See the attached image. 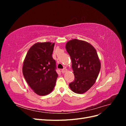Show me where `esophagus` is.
I'll return each mask as SVG.
<instances>
[{"label": "esophagus", "mask_w": 126, "mask_h": 126, "mask_svg": "<svg viewBox=\"0 0 126 126\" xmlns=\"http://www.w3.org/2000/svg\"><path fill=\"white\" fill-rule=\"evenodd\" d=\"M67 71V69H66V68H63V69L62 70V72L63 74H64V72H66Z\"/></svg>", "instance_id": "esophagus-1"}]
</instances>
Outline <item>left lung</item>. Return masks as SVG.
Segmentation results:
<instances>
[{
    "instance_id": "left-lung-1",
    "label": "left lung",
    "mask_w": 126,
    "mask_h": 126,
    "mask_svg": "<svg viewBox=\"0 0 126 126\" xmlns=\"http://www.w3.org/2000/svg\"><path fill=\"white\" fill-rule=\"evenodd\" d=\"M66 49L71 57L75 76L70 88L76 94L85 93L94 85L100 70L96 50L88 42L77 39L68 41Z\"/></svg>"
}]
</instances>
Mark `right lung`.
Returning <instances> with one entry per match:
<instances>
[{
	"mask_svg": "<svg viewBox=\"0 0 126 126\" xmlns=\"http://www.w3.org/2000/svg\"><path fill=\"white\" fill-rule=\"evenodd\" d=\"M55 43H37L29 49L24 61L22 73L30 87L39 96L50 94L58 74L52 54Z\"/></svg>",
	"mask_w": 126,
	"mask_h": 126,
	"instance_id": "right-lung-1",
	"label": "right lung"
}]
</instances>
